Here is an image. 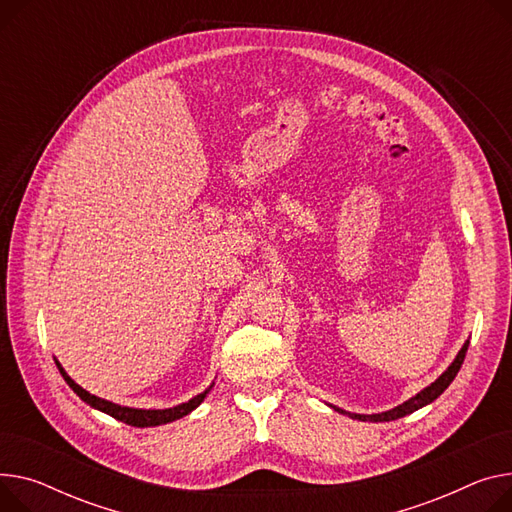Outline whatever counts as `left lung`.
<instances>
[{
    "label": "left lung",
    "instance_id": "obj_1",
    "mask_svg": "<svg viewBox=\"0 0 512 512\" xmlns=\"http://www.w3.org/2000/svg\"><path fill=\"white\" fill-rule=\"evenodd\" d=\"M467 346H469V339L461 346L459 354H457L455 360L449 364V368H447L445 372H442L434 383H430L428 387H424V389H422L420 393H416L414 397H410L407 401L399 403L397 407H393V410H387V412H381V414H352V412H346V410H342V407H335V405H331V403H327V405L331 407V410H335V412H339V414H344V416H348V418H352V420H360V422H391V420H399V418H403V416H407V414H414L416 410H420V407H424V405L432 403L436 397H440L442 393H445V389L453 383V379L457 377V372H459V368H461V364H463V360H465Z\"/></svg>",
    "mask_w": 512,
    "mask_h": 512
}]
</instances>
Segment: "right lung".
<instances>
[{
  "label": "right lung",
  "instance_id": "add662e5",
  "mask_svg": "<svg viewBox=\"0 0 512 512\" xmlns=\"http://www.w3.org/2000/svg\"><path fill=\"white\" fill-rule=\"evenodd\" d=\"M53 360H55V364H57V368H59V372H61L63 381L74 389V393H76L84 403H88L90 407H94V410H98V412H102V414H109L111 418H115V420H119V422H125V424H129V426H138V428L162 426V424H168V422H175V420H179V418H185L187 414H191V412L195 410V407L201 405V401L208 397V393H210L212 387H214V383H212L203 393H199V395L191 397L189 401L179 403V405H175V407H166V410H142V407L119 405V403H113V401H107V399H102V397H96V395L88 393L86 389H82V387L70 377V374L65 372V368L59 364L57 358H53Z\"/></svg>",
  "mask_w": 512,
  "mask_h": 512
}]
</instances>
